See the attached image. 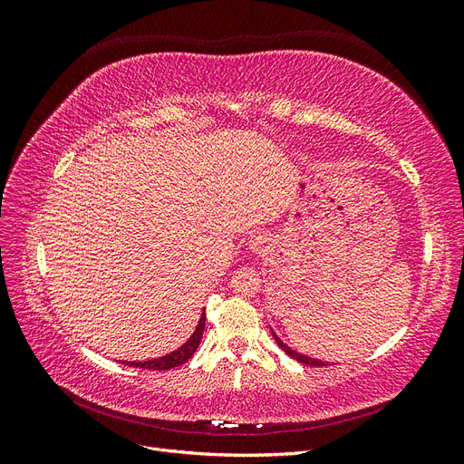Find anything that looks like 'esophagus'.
Instances as JSON below:
<instances>
[{
  "label": "esophagus",
  "instance_id": "34e87169",
  "mask_svg": "<svg viewBox=\"0 0 464 464\" xmlns=\"http://www.w3.org/2000/svg\"><path fill=\"white\" fill-rule=\"evenodd\" d=\"M266 244H269V237H266L265 234H256V236H251L249 249L256 251V254H259V251H263L266 247Z\"/></svg>",
  "mask_w": 464,
  "mask_h": 464
}]
</instances>
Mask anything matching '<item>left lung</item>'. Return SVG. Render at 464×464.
Segmentation results:
<instances>
[{
	"mask_svg": "<svg viewBox=\"0 0 464 464\" xmlns=\"http://www.w3.org/2000/svg\"><path fill=\"white\" fill-rule=\"evenodd\" d=\"M273 331V329H271ZM273 336H275V341L278 343V346L285 350V353L290 356V358H294V360H298L300 363H307V366H329L327 362H323V360H317V358H312V356H305V354H300L298 350H294V348H290L286 343H283L278 339V336L275 334V331H273Z\"/></svg>",
	"mask_w": 464,
	"mask_h": 464,
	"instance_id": "8db88e82",
	"label": "left lung"
}]
</instances>
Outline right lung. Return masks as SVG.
<instances>
[{
    "label": "right lung",
    "mask_w": 464,
    "mask_h": 464,
    "mask_svg": "<svg viewBox=\"0 0 464 464\" xmlns=\"http://www.w3.org/2000/svg\"><path fill=\"white\" fill-rule=\"evenodd\" d=\"M203 329H205V312L201 314V319L195 327L193 334L189 339L181 344L174 353L160 356V358H152V360H145V362H125V366H133V368H143V370H170V368H178L181 363H186L195 350H198L201 336H203Z\"/></svg>",
    "instance_id": "1"
}]
</instances>
